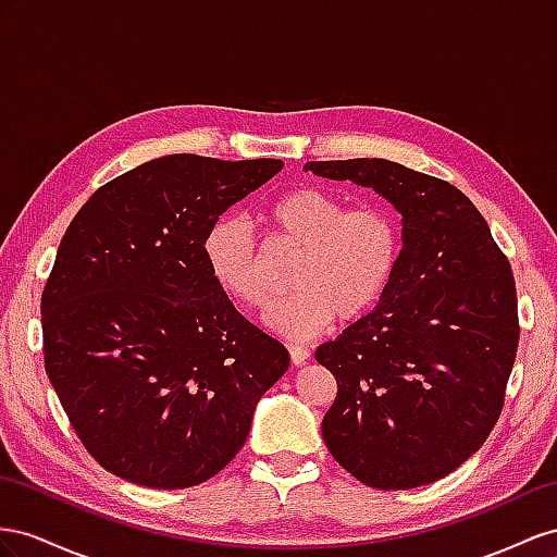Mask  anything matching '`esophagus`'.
Wrapping results in <instances>:
<instances>
[{
    "label": "esophagus",
    "instance_id": "1",
    "mask_svg": "<svg viewBox=\"0 0 557 557\" xmlns=\"http://www.w3.org/2000/svg\"><path fill=\"white\" fill-rule=\"evenodd\" d=\"M289 357L294 367H304V363L310 359V349L308 347H300V345H292L289 347Z\"/></svg>",
    "mask_w": 557,
    "mask_h": 557
}]
</instances>
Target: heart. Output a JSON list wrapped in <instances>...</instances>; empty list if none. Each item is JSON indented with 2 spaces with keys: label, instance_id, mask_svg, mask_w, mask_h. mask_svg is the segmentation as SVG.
I'll return each mask as SVG.
<instances>
[{
  "label": "heart",
  "instance_id": "1",
  "mask_svg": "<svg viewBox=\"0 0 557 557\" xmlns=\"http://www.w3.org/2000/svg\"><path fill=\"white\" fill-rule=\"evenodd\" d=\"M265 224L298 247L294 294L265 312V324L289 338H312L333 320L357 322L385 296L401 259V226L383 205L347 202L320 186H300L268 202ZM202 257L221 292L245 308H263L257 237L240 216H219L202 237Z\"/></svg>",
  "mask_w": 557,
  "mask_h": 557
}]
</instances>
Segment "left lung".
<instances>
[{"label":"left lung","mask_w":557,"mask_h":557,"mask_svg":"<svg viewBox=\"0 0 557 557\" xmlns=\"http://www.w3.org/2000/svg\"><path fill=\"white\" fill-rule=\"evenodd\" d=\"M304 168L369 186L404 216L385 296L314 352L338 383L322 422L326 448L363 485L434 483L499 420L520 336L511 265L483 214L448 182L385 158Z\"/></svg>","instance_id":"left-lung-1"}]
</instances>
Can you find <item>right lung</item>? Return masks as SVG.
Masks as SVG:
<instances>
[{
    "mask_svg": "<svg viewBox=\"0 0 557 557\" xmlns=\"http://www.w3.org/2000/svg\"><path fill=\"white\" fill-rule=\"evenodd\" d=\"M172 153L107 182L62 235L41 294L44 363L76 436L119 479L184 490L243 448L289 369L216 287L202 237L282 170Z\"/></svg>",
    "mask_w": 557,
    "mask_h": 557,
    "instance_id": "right-lung-1",
    "label": "right lung"
}]
</instances>
